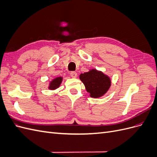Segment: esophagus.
Masks as SVG:
<instances>
[{
	"mask_svg": "<svg viewBox=\"0 0 157 157\" xmlns=\"http://www.w3.org/2000/svg\"><path fill=\"white\" fill-rule=\"evenodd\" d=\"M70 75L71 76V77H73V78H76L77 77V72H75V71H71Z\"/></svg>",
	"mask_w": 157,
	"mask_h": 157,
	"instance_id": "1",
	"label": "esophagus"
}]
</instances>
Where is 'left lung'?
I'll list each match as a JSON object with an SVG mask.
<instances>
[{
	"mask_svg": "<svg viewBox=\"0 0 157 157\" xmlns=\"http://www.w3.org/2000/svg\"><path fill=\"white\" fill-rule=\"evenodd\" d=\"M80 79L84 83L90 96L94 98L102 96L111 86L110 78L96 69L80 74Z\"/></svg>",
	"mask_w": 157,
	"mask_h": 157,
	"instance_id": "obj_1",
	"label": "left lung"
}]
</instances>
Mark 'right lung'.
Returning <instances> with one entry per match:
<instances>
[{"label":"right lung","instance_id":"1","mask_svg":"<svg viewBox=\"0 0 157 157\" xmlns=\"http://www.w3.org/2000/svg\"><path fill=\"white\" fill-rule=\"evenodd\" d=\"M61 81H62V77L56 78L50 82L49 88L50 90H55L56 88H58L60 86Z\"/></svg>","mask_w":157,"mask_h":157}]
</instances>
